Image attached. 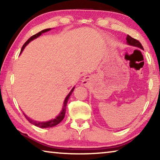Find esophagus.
<instances>
[{
  "label": "esophagus",
  "instance_id": "34e87169",
  "mask_svg": "<svg viewBox=\"0 0 160 160\" xmlns=\"http://www.w3.org/2000/svg\"><path fill=\"white\" fill-rule=\"evenodd\" d=\"M89 80H90V78H89V77H88V76L84 77L82 79V84L83 85H88L89 82Z\"/></svg>",
  "mask_w": 160,
  "mask_h": 160
}]
</instances>
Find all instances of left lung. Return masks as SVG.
<instances>
[{
	"label": "left lung",
	"mask_w": 160,
	"mask_h": 160,
	"mask_svg": "<svg viewBox=\"0 0 160 160\" xmlns=\"http://www.w3.org/2000/svg\"><path fill=\"white\" fill-rule=\"evenodd\" d=\"M126 41H127V44H128L133 46V47H138L140 48H141V49H143L142 46L141 44H140V42L138 41V40L134 39V38L131 37V36H129V35H127Z\"/></svg>",
	"instance_id": "8db88e82"
}]
</instances>
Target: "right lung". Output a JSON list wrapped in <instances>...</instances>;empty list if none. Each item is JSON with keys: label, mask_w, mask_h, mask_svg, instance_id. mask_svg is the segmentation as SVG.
<instances>
[{"label": "right lung", "mask_w": 160, "mask_h": 160, "mask_svg": "<svg viewBox=\"0 0 160 160\" xmlns=\"http://www.w3.org/2000/svg\"><path fill=\"white\" fill-rule=\"evenodd\" d=\"M50 28L49 29H44V30H42V31H41V32H38L37 34H34V35H33V36H32L30 38H29V39L28 40V41H27L25 44H24V45H23V47H22V49H21V51H20V53L22 52V51H23V49H24V48H25L27 45H28L29 42H30L32 40H33V39H36V38H37L38 37H39L40 35H41L42 33H44V32H48V31H49L50 30ZM74 88H75V87L73 88L71 90V91L70 92V93L68 94L67 95V97H66V99H65V101H64V103H63V109H62V111L61 112V113H59V115L57 116V117H56V118H54V119H53V120H51V121H46V122H38V121H33V120H32V119H30L29 118V117H28V116H27L26 115H25V113H24V115H25V118L28 119V121L29 123H32L33 124V125H34V126H37V127H39V128H51V127H53V126H56V125H58V124L61 122V121L63 120V119L64 118V116H65V113H66V106H67V102H68V99H69V97H70V94H72V92H73V90H74Z\"/></svg>", "instance_id": "1"}]
</instances>
